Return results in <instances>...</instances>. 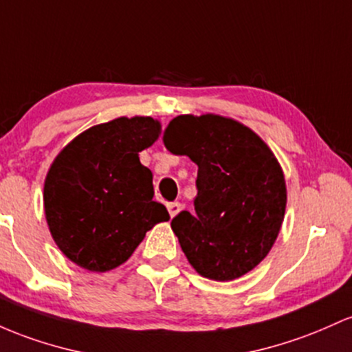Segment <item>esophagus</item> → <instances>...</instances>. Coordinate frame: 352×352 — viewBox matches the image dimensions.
Here are the masks:
<instances>
[{
	"mask_svg": "<svg viewBox=\"0 0 352 352\" xmlns=\"http://www.w3.org/2000/svg\"><path fill=\"white\" fill-rule=\"evenodd\" d=\"M168 211H169V216H171V218H175L177 212L181 211V204L179 203H169Z\"/></svg>",
	"mask_w": 352,
	"mask_h": 352,
	"instance_id": "1",
	"label": "esophagus"
}]
</instances>
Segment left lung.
<instances>
[{"label": "left lung", "mask_w": 352, "mask_h": 352, "mask_svg": "<svg viewBox=\"0 0 352 352\" xmlns=\"http://www.w3.org/2000/svg\"><path fill=\"white\" fill-rule=\"evenodd\" d=\"M164 144L197 164L196 212L171 221L189 264L223 283L254 270L286 212V181L270 146L239 121L211 113L176 116Z\"/></svg>", "instance_id": "left-lung-1"}]
</instances>
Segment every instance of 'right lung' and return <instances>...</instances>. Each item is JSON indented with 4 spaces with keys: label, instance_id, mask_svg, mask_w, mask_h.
I'll return each mask as SVG.
<instances>
[{
    "label": "right lung",
    "instance_id": "1",
    "mask_svg": "<svg viewBox=\"0 0 352 352\" xmlns=\"http://www.w3.org/2000/svg\"><path fill=\"white\" fill-rule=\"evenodd\" d=\"M161 134L149 116L93 126L54 157L45 179V216L63 254L93 272L121 266L168 209L153 201V173L140 153Z\"/></svg>",
    "mask_w": 352,
    "mask_h": 352
}]
</instances>
